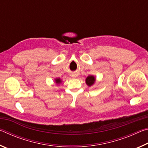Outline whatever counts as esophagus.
<instances>
[{
    "label": "esophagus",
    "mask_w": 148,
    "mask_h": 148,
    "mask_svg": "<svg viewBox=\"0 0 148 148\" xmlns=\"http://www.w3.org/2000/svg\"><path fill=\"white\" fill-rule=\"evenodd\" d=\"M72 77H77V75L76 74H72Z\"/></svg>",
    "instance_id": "34e87169"
}]
</instances>
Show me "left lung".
Listing matches in <instances>:
<instances>
[{
    "mask_svg": "<svg viewBox=\"0 0 148 148\" xmlns=\"http://www.w3.org/2000/svg\"><path fill=\"white\" fill-rule=\"evenodd\" d=\"M95 80H96V79H95V77L93 76H89L87 77V78L86 79V82L87 86L91 87L95 84Z\"/></svg>",
    "mask_w": 148,
    "mask_h": 148,
    "instance_id": "left-lung-1",
    "label": "left lung"
}]
</instances>
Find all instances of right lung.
<instances>
[{
    "instance_id": "obj_1",
    "label": "right lung",
    "mask_w": 148,
    "mask_h": 148,
    "mask_svg": "<svg viewBox=\"0 0 148 148\" xmlns=\"http://www.w3.org/2000/svg\"><path fill=\"white\" fill-rule=\"evenodd\" d=\"M55 81H56V83L57 84H60L61 83V79H60V78H56V79H55Z\"/></svg>"
}]
</instances>
